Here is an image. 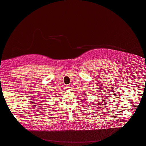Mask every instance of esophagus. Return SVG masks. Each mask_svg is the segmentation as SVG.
<instances>
[{
	"label": "esophagus",
	"instance_id": "esophagus-1",
	"mask_svg": "<svg viewBox=\"0 0 146 146\" xmlns=\"http://www.w3.org/2000/svg\"><path fill=\"white\" fill-rule=\"evenodd\" d=\"M66 88L68 90H70V88H71V87H70V85H67V86H66Z\"/></svg>",
	"mask_w": 146,
	"mask_h": 146
}]
</instances>
